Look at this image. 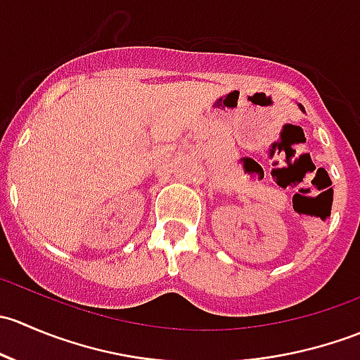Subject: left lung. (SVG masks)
Returning <instances> with one entry per match:
<instances>
[{"label":"left lung","instance_id":"left-lung-1","mask_svg":"<svg viewBox=\"0 0 360 360\" xmlns=\"http://www.w3.org/2000/svg\"><path fill=\"white\" fill-rule=\"evenodd\" d=\"M297 106H300V110H301V111H304V108H303V106H301V104H297Z\"/></svg>","mask_w":360,"mask_h":360}]
</instances>
